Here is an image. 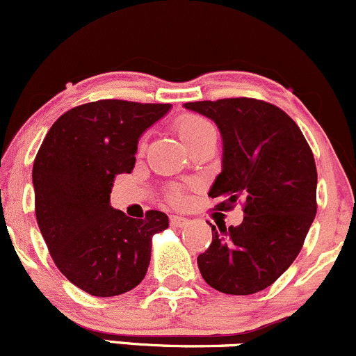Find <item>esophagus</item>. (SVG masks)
<instances>
[{"instance_id": "obj_1", "label": "esophagus", "mask_w": 356, "mask_h": 356, "mask_svg": "<svg viewBox=\"0 0 356 356\" xmlns=\"http://www.w3.org/2000/svg\"><path fill=\"white\" fill-rule=\"evenodd\" d=\"M170 224H171V227H185V225L188 224V219H185V217H181V216H171Z\"/></svg>"}]
</instances>
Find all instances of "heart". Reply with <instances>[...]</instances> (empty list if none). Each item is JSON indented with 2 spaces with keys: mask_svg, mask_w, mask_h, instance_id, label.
<instances>
[{
  "mask_svg": "<svg viewBox=\"0 0 356 356\" xmlns=\"http://www.w3.org/2000/svg\"><path fill=\"white\" fill-rule=\"evenodd\" d=\"M177 132L179 139L188 146V149L195 146L197 143L204 140L205 137L216 136V127L212 125V122L207 120L205 117L195 115V113H185L177 120ZM144 146V143L140 144V147ZM168 198H170L171 204L181 205L185 202V195H183L179 190H171L168 193Z\"/></svg>",
  "mask_w": 356,
  "mask_h": 356,
  "instance_id": "b5f03b06",
  "label": "heart"
}]
</instances>
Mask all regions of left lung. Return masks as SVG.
Returning a JSON list of instances; mask_svg holds the SVG:
<instances>
[{
    "mask_svg": "<svg viewBox=\"0 0 356 356\" xmlns=\"http://www.w3.org/2000/svg\"><path fill=\"white\" fill-rule=\"evenodd\" d=\"M222 134V173L209 197L219 210L243 204L244 219L229 229L212 225V243L198 254L202 277L212 289L250 296L289 268L317 212L314 154L299 125L282 108L256 98L190 102Z\"/></svg>",
    "mask_w": 356,
    "mask_h": 356,
    "instance_id": "1",
    "label": "left lung"
}]
</instances>
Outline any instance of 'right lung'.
<instances>
[{"instance_id":"obj_1","label":"right lung","mask_w":356,"mask_h":356,"mask_svg":"<svg viewBox=\"0 0 356 356\" xmlns=\"http://www.w3.org/2000/svg\"><path fill=\"white\" fill-rule=\"evenodd\" d=\"M170 103L98 100L63 113L33 161L35 217L60 273L95 297L129 292L146 277L151 238L168 216L132 219L110 207L117 175L131 173L140 134Z\"/></svg>"}]
</instances>
